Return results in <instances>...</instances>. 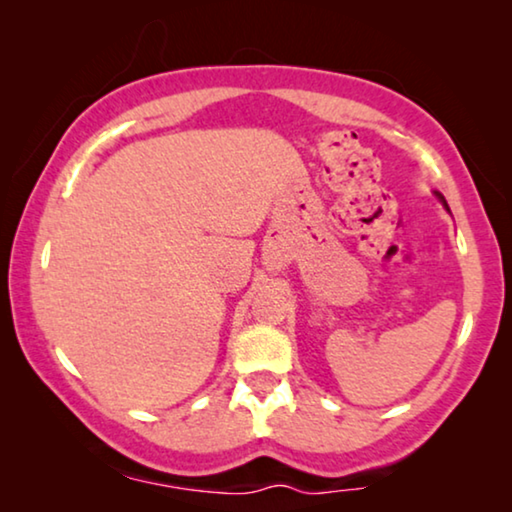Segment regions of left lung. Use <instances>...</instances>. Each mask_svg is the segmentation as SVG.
<instances>
[{"instance_id": "1", "label": "left lung", "mask_w": 512, "mask_h": 512, "mask_svg": "<svg viewBox=\"0 0 512 512\" xmlns=\"http://www.w3.org/2000/svg\"><path fill=\"white\" fill-rule=\"evenodd\" d=\"M438 198H440V200H443V195H438ZM443 205L447 207V202H445V200H443Z\"/></svg>"}]
</instances>
